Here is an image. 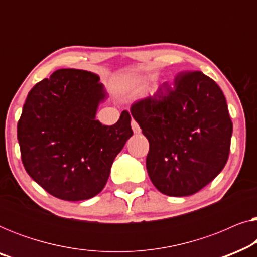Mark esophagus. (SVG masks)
I'll list each match as a JSON object with an SVG mask.
<instances>
[{
    "instance_id": "obj_1",
    "label": "esophagus",
    "mask_w": 257,
    "mask_h": 257,
    "mask_svg": "<svg viewBox=\"0 0 257 257\" xmlns=\"http://www.w3.org/2000/svg\"><path fill=\"white\" fill-rule=\"evenodd\" d=\"M132 130H133V132L136 133V135H139L140 132H142V130H140V127H139V125L137 124V121H135V120H132Z\"/></svg>"
}]
</instances>
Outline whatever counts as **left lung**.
Listing matches in <instances>:
<instances>
[{
	"instance_id": "1",
	"label": "left lung",
	"mask_w": 257,
	"mask_h": 257,
	"mask_svg": "<svg viewBox=\"0 0 257 257\" xmlns=\"http://www.w3.org/2000/svg\"><path fill=\"white\" fill-rule=\"evenodd\" d=\"M131 114L149 139L147 173L163 194H194L223 170L233 122L223 92L205 73H179L173 85L133 103Z\"/></svg>"
}]
</instances>
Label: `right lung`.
<instances>
[{
    "mask_svg": "<svg viewBox=\"0 0 257 257\" xmlns=\"http://www.w3.org/2000/svg\"><path fill=\"white\" fill-rule=\"evenodd\" d=\"M106 98L99 77L76 69L57 70L28 93L17 124L21 158L49 194L80 201L103 191L113 160L133 135L127 111L112 126L97 120Z\"/></svg>",
    "mask_w": 257,
    "mask_h": 257,
    "instance_id": "1",
    "label": "right lung"
}]
</instances>
